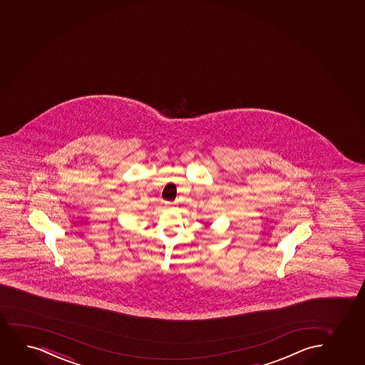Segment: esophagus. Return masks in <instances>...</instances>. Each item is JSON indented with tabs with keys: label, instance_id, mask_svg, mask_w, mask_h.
Masks as SVG:
<instances>
[{
	"label": "esophagus",
	"instance_id": "esophagus-1",
	"mask_svg": "<svg viewBox=\"0 0 365 365\" xmlns=\"http://www.w3.org/2000/svg\"><path fill=\"white\" fill-rule=\"evenodd\" d=\"M168 204H171V202H168Z\"/></svg>",
	"mask_w": 365,
	"mask_h": 365
}]
</instances>
